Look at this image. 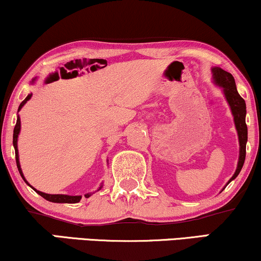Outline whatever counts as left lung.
<instances>
[{
    "instance_id": "8db88e82",
    "label": "left lung",
    "mask_w": 261,
    "mask_h": 261,
    "mask_svg": "<svg viewBox=\"0 0 261 261\" xmlns=\"http://www.w3.org/2000/svg\"><path fill=\"white\" fill-rule=\"evenodd\" d=\"M213 73V82L214 84L218 85V87L223 88V92L225 95V98L229 103L230 110L233 115V121H235V126L237 130V135H239V142H240V156H239V163H237V169L233 173V176L230 178V180L227 182L229 184L232 179L239 176V173L242 170L243 164H245L246 159V143L248 140V131H247V125H246V102L242 97L240 96V94L237 92L235 79H233L232 74L229 72L224 71L220 67H213L212 68Z\"/></svg>"
}]
</instances>
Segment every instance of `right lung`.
I'll list each match as a JSON object with an SVG mask.
<instances>
[{"mask_svg": "<svg viewBox=\"0 0 261 261\" xmlns=\"http://www.w3.org/2000/svg\"><path fill=\"white\" fill-rule=\"evenodd\" d=\"M31 96H32V94H29L28 96H26L25 100L22 101L21 103H20V106H19L18 112L21 110L22 106H24L26 102H28L30 98H31ZM19 133H20V118H19V115H18V119H16V124H15L14 131H13V146H14V149H15V160H16V166H18L19 173H20V176L22 177V179H24L25 182L28 183V180L25 179L24 174H22V171H21V167H20V163H19V153H18V136H19ZM29 186H30V184H29ZM30 187H31V186H30ZM31 188L36 191V193L38 194V195H41L43 199L50 201V202H57V203H77L82 199L81 195L71 196V195H62V194H55V195H51V194L42 193V191L35 189L34 187H31ZM101 188H102V186L98 188V190H100ZM90 195H91V194H87V195H85V197H89Z\"/></svg>", "mask_w": 261, "mask_h": 261, "instance_id": "obj_1", "label": "right lung"}]
</instances>
